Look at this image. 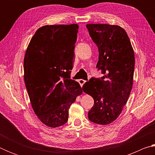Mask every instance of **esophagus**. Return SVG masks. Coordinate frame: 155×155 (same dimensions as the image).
I'll return each instance as SVG.
<instances>
[{"label":"esophagus","mask_w":155,"mask_h":155,"mask_svg":"<svg viewBox=\"0 0 155 155\" xmlns=\"http://www.w3.org/2000/svg\"><path fill=\"white\" fill-rule=\"evenodd\" d=\"M85 81H86L85 80H83V79H80L79 81H78V83H79L81 87H82V86L83 85V84L85 83Z\"/></svg>","instance_id":"obj_1"}]
</instances>
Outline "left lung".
<instances>
[{
    "label": "left lung",
    "instance_id": "left-lung-1",
    "mask_svg": "<svg viewBox=\"0 0 155 155\" xmlns=\"http://www.w3.org/2000/svg\"><path fill=\"white\" fill-rule=\"evenodd\" d=\"M91 40L98 48L96 68L104 76L91 77L83 90L94 100L88 118L106 125L116 120L129 97L133 87L135 54L126 31L117 25H86Z\"/></svg>",
    "mask_w": 155,
    "mask_h": 155
}]
</instances>
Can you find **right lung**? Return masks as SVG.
<instances>
[{"mask_svg": "<svg viewBox=\"0 0 155 155\" xmlns=\"http://www.w3.org/2000/svg\"><path fill=\"white\" fill-rule=\"evenodd\" d=\"M78 25L38 28L27 47L24 78L35 114L50 127L65 124L68 110L82 88L70 79Z\"/></svg>", "mask_w": 155, "mask_h": 155, "instance_id": "obj_1", "label": "right lung"}]
</instances>
